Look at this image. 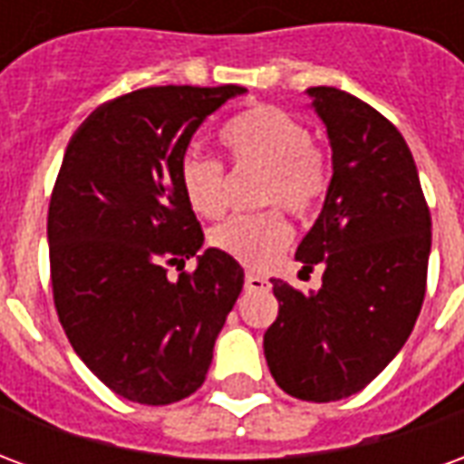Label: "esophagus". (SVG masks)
Instances as JSON below:
<instances>
[{
    "instance_id": "34e87169",
    "label": "esophagus",
    "mask_w": 464,
    "mask_h": 464,
    "mask_svg": "<svg viewBox=\"0 0 464 464\" xmlns=\"http://www.w3.org/2000/svg\"><path fill=\"white\" fill-rule=\"evenodd\" d=\"M271 283L268 278H263L258 273H246V291H268Z\"/></svg>"
}]
</instances>
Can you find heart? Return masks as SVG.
Wrapping results in <instances>:
<instances>
[{"mask_svg": "<svg viewBox=\"0 0 464 464\" xmlns=\"http://www.w3.org/2000/svg\"><path fill=\"white\" fill-rule=\"evenodd\" d=\"M221 143L236 169H261L256 201L281 206L298 218L321 208L331 186V163L308 126L278 106H256L223 126ZM179 183L193 211L213 218L226 208L223 163L198 151L183 153ZM291 238L278 208L233 216L211 231V246L243 266H268Z\"/></svg>", "mask_w": 464, "mask_h": 464, "instance_id": "b5f03b06", "label": "heart"}]
</instances>
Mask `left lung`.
I'll list each match as a JSON object with an SVG mask.
<instances>
[{"instance_id":"8db88e82","label":"left lung","mask_w":464,"mask_h":464,"mask_svg":"<svg viewBox=\"0 0 464 464\" xmlns=\"http://www.w3.org/2000/svg\"><path fill=\"white\" fill-rule=\"evenodd\" d=\"M328 129L333 179L298 246L303 271L323 266L318 293L273 281L278 318L263 335L273 380L288 395H355L405 345L428 288L430 208L402 133L335 86L308 89Z\"/></svg>"}]
</instances>
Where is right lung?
Listing matches in <instances>:
<instances>
[{"instance_id":"obj_1","label":"right lung","mask_w":464,"mask_h":464,"mask_svg":"<svg viewBox=\"0 0 464 464\" xmlns=\"http://www.w3.org/2000/svg\"><path fill=\"white\" fill-rule=\"evenodd\" d=\"M246 89L146 86L96 106L66 146L46 236L59 323L116 395L171 405L201 388L243 268L203 243L179 163L206 116ZM181 270L168 278V268Z\"/></svg>"}]
</instances>
